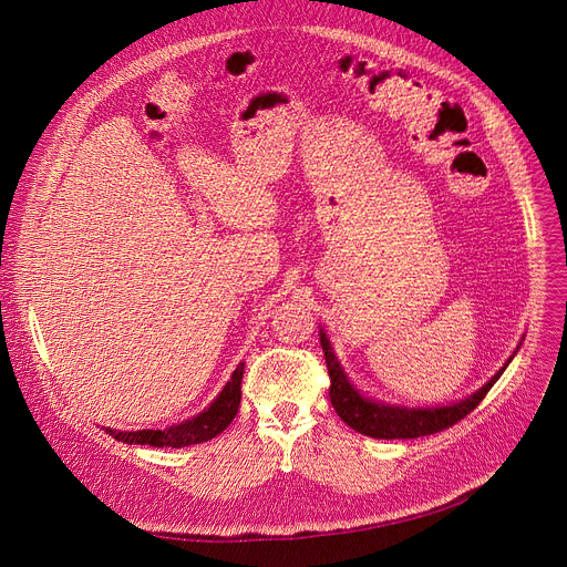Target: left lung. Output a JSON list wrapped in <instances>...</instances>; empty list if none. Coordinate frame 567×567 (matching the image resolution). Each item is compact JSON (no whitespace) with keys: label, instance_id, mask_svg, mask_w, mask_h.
I'll list each match as a JSON object with an SVG mask.
<instances>
[{"label":"left lung","instance_id":"left-lung-1","mask_svg":"<svg viewBox=\"0 0 567 567\" xmlns=\"http://www.w3.org/2000/svg\"><path fill=\"white\" fill-rule=\"evenodd\" d=\"M319 334H321V349H323L326 367H328V375H330V403H332L334 412L339 414V420H344L353 431L369 435V437H379V440H412V437L440 433L449 426L458 424L485 399L489 388L499 381V375L513 360V358H508V362L478 392H474L472 396H467L458 403L442 405V408H405V405L379 403V401H371V399L362 396L351 385L349 375L344 373L342 364H339V360L334 358L330 339L326 337V332L319 330Z\"/></svg>","mask_w":567,"mask_h":567}]
</instances>
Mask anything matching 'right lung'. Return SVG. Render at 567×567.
Wrapping results in <instances>:
<instances>
[{
    "instance_id": "add662e5",
    "label": "right lung",
    "mask_w": 567,
    "mask_h": 567,
    "mask_svg": "<svg viewBox=\"0 0 567 567\" xmlns=\"http://www.w3.org/2000/svg\"><path fill=\"white\" fill-rule=\"evenodd\" d=\"M241 379H244V362H239V367L233 373V379L225 383V388L214 399V403L207 410H203L198 417H194V420H186V422L175 424V426L164 429V431H159V429L157 431L155 429H145V431H111V429H106V433L116 437L118 442H127V444L173 446V449H182V446H192V444L207 442V440L216 437L218 433H223L225 429H228L230 422L235 420V414L239 412Z\"/></svg>"
}]
</instances>
